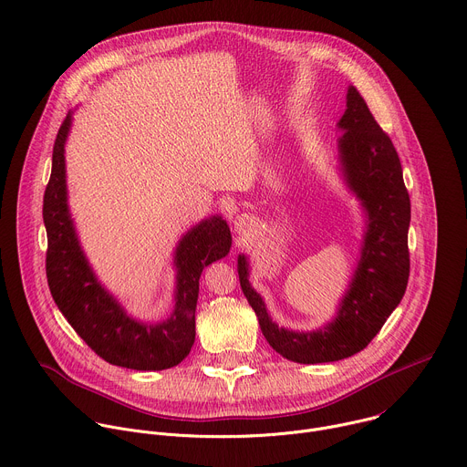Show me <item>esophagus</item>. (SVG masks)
<instances>
[{
    "label": "esophagus",
    "mask_w": 467,
    "mask_h": 467,
    "mask_svg": "<svg viewBox=\"0 0 467 467\" xmlns=\"http://www.w3.org/2000/svg\"><path fill=\"white\" fill-rule=\"evenodd\" d=\"M254 226H255V224H254V221H252L248 215H237L235 221H234V230H235V234L241 235V237H248V235L252 234Z\"/></svg>",
    "instance_id": "obj_1"
}]
</instances>
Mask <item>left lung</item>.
I'll use <instances>...</instances> for the list:
<instances>
[{"label":"left lung","mask_w":467,"mask_h":467,"mask_svg":"<svg viewBox=\"0 0 467 467\" xmlns=\"http://www.w3.org/2000/svg\"><path fill=\"white\" fill-rule=\"evenodd\" d=\"M337 127L344 132L338 136V171L364 212L360 255L337 315L311 331L277 326L261 295L250 285L248 257H237L241 289L266 342L282 357L300 364L335 362L364 349L400 306L410 272V199L401 161L353 86L348 88L346 112Z\"/></svg>","instance_id":"8db88e82"}]
</instances>
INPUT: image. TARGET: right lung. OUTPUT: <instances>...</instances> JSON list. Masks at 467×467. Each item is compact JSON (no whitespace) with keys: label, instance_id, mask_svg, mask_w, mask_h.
<instances>
[{"label":"right lung","instance_id":"right-lung-1","mask_svg":"<svg viewBox=\"0 0 467 467\" xmlns=\"http://www.w3.org/2000/svg\"><path fill=\"white\" fill-rule=\"evenodd\" d=\"M71 123L73 110L57 134L51 178L44 193L46 274L51 296L77 335L107 362L130 369L172 368L192 351L199 279L204 266L228 255L230 226L221 215H212L185 232L172 255V311L160 322L132 318L93 272L69 213L66 141Z\"/></svg>","mask_w":467,"mask_h":467}]
</instances>
